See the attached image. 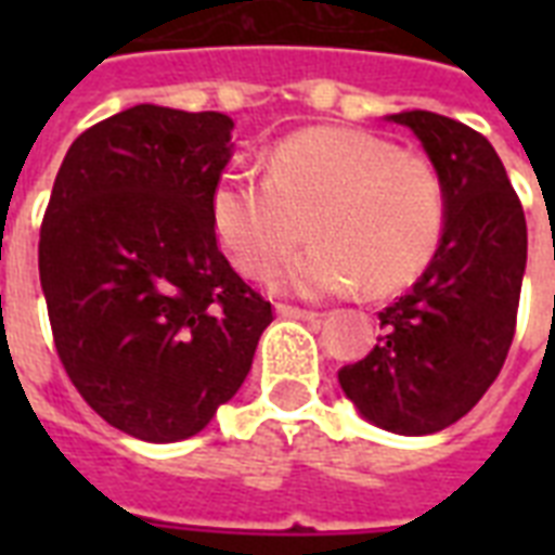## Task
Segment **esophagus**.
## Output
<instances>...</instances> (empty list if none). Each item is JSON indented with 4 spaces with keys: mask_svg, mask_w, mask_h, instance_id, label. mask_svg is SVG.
Wrapping results in <instances>:
<instances>
[{
    "mask_svg": "<svg viewBox=\"0 0 555 555\" xmlns=\"http://www.w3.org/2000/svg\"><path fill=\"white\" fill-rule=\"evenodd\" d=\"M279 317L285 320H317V313L305 311V308H294V305H276Z\"/></svg>",
    "mask_w": 555,
    "mask_h": 555,
    "instance_id": "obj_1",
    "label": "esophagus"
}]
</instances>
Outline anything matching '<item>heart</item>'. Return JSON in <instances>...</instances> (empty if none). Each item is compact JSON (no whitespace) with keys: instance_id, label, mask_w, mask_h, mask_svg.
<instances>
[{"instance_id":"heart-1","label":"heart","mask_w":555,"mask_h":555,"mask_svg":"<svg viewBox=\"0 0 555 555\" xmlns=\"http://www.w3.org/2000/svg\"><path fill=\"white\" fill-rule=\"evenodd\" d=\"M209 212L244 276H264L302 242L313 247L270 273L285 294L328 296L363 285L403 291L429 268L447 227V186L423 155L377 134L313 126L273 146L268 176L224 172Z\"/></svg>"}]
</instances>
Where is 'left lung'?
Wrapping results in <instances>:
<instances>
[{"label": "left lung", "mask_w": 555, "mask_h": 555, "mask_svg": "<svg viewBox=\"0 0 555 555\" xmlns=\"http://www.w3.org/2000/svg\"><path fill=\"white\" fill-rule=\"evenodd\" d=\"M409 126L447 186V227L423 276L379 311L377 346L339 369L365 421L431 435L461 421L499 377L516 334L527 221L492 143L435 112L388 115Z\"/></svg>", "instance_id": "1"}]
</instances>
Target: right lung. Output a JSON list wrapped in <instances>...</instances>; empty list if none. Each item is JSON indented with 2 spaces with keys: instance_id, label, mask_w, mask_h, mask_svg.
Instances as JSON below:
<instances>
[{
  "instance_id": "add662e5",
  "label": "right lung",
  "mask_w": 555,
  "mask_h": 555,
  "mask_svg": "<svg viewBox=\"0 0 555 555\" xmlns=\"http://www.w3.org/2000/svg\"><path fill=\"white\" fill-rule=\"evenodd\" d=\"M233 120L141 103L72 143L39 230L56 354L82 400L150 443L198 435L242 388L264 302L218 250Z\"/></svg>"
}]
</instances>
